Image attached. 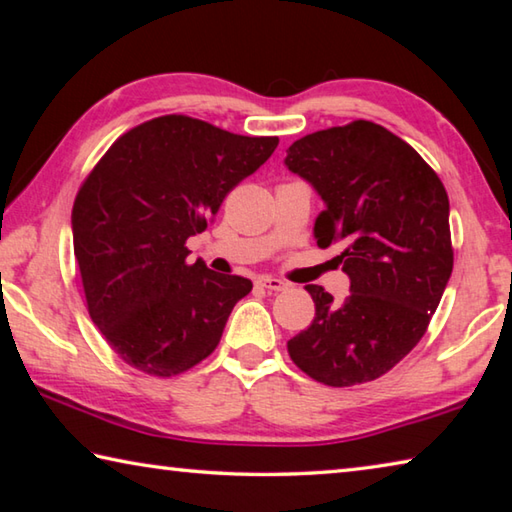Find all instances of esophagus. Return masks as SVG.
<instances>
[{
    "label": "esophagus",
    "instance_id": "obj_1",
    "mask_svg": "<svg viewBox=\"0 0 512 512\" xmlns=\"http://www.w3.org/2000/svg\"><path fill=\"white\" fill-rule=\"evenodd\" d=\"M255 284L259 289H266V291H284V289H287V284H284L282 280H277V277H271V275L257 277Z\"/></svg>",
    "mask_w": 512,
    "mask_h": 512
}]
</instances>
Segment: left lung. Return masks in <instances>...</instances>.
I'll return each instance as SVG.
<instances>
[{
	"label": "left lung",
	"mask_w": 512,
	"mask_h": 512,
	"mask_svg": "<svg viewBox=\"0 0 512 512\" xmlns=\"http://www.w3.org/2000/svg\"><path fill=\"white\" fill-rule=\"evenodd\" d=\"M284 164L323 198L316 241L343 248L350 277L343 302L305 287L316 316L287 343L291 359L327 386L377 379L418 345L452 275L445 187L413 146L366 119L302 137Z\"/></svg>",
	"instance_id": "8db88e82"
}]
</instances>
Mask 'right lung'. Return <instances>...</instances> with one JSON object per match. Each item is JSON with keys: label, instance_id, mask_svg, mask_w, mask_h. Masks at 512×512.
<instances>
[{"label": "right lung", "instance_id": "1", "mask_svg": "<svg viewBox=\"0 0 512 512\" xmlns=\"http://www.w3.org/2000/svg\"><path fill=\"white\" fill-rule=\"evenodd\" d=\"M277 137H246L164 115L135 126L85 178L72 210L74 255L92 323L128 366L173 377L210 357L253 282L187 264V239Z\"/></svg>", "mask_w": 512, "mask_h": 512}]
</instances>
